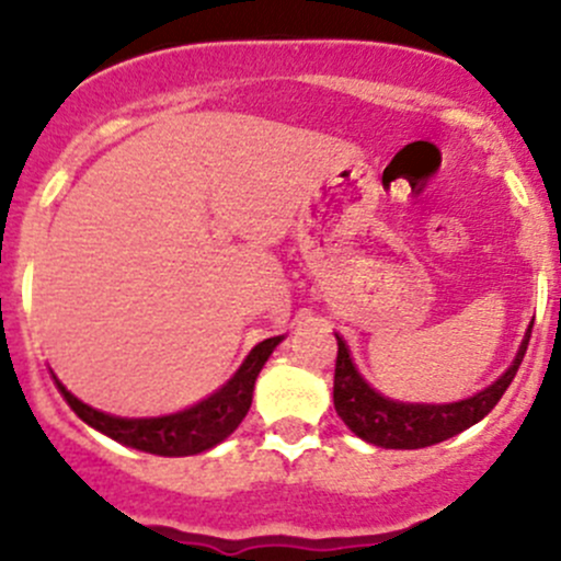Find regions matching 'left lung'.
<instances>
[{"instance_id":"1","label":"left lung","mask_w":561,"mask_h":561,"mask_svg":"<svg viewBox=\"0 0 561 561\" xmlns=\"http://www.w3.org/2000/svg\"><path fill=\"white\" fill-rule=\"evenodd\" d=\"M529 336L531 325L511 369L494 386L474 393L472 399L454 401V404H404V401H390L386 396H380L358 375L353 358H350L347 344L336 333L339 353L336 371H333V407H336L339 417L347 423L350 432H355L366 443L396 450L428 448V445L456 437V434L483 421L494 410L496 401L502 399V393H505L513 377H516L518 366H522Z\"/></svg>"}]
</instances>
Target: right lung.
Listing matches in <instances>:
<instances>
[{
    "label": "right lung",
    "instance_id": "1",
    "mask_svg": "<svg viewBox=\"0 0 561 561\" xmlns=\"http://www.w3.org/2000/svg\"><path fill=\"white\" fill-rule=\"evenodd\" d=\"M279 342L282 336L260 342L247 355L241 369L230 377L228 386H222L217 393L208 396V399L197 401L190 410L165 417L105 415V412L94 410V407L76 399L56 377L54 380L67 404L72 407V412L81 421H87L92 428L116 439V443L129 445L135 450H146V454L154 456H195L219 445L225 437H230L239 428V423L244 421V415L249 412V404H252L254 380H257L260 369H263V364L268 360V355L274 353V347Z\"/></svg>",
    "mask_w": 561,
    "mask_h": 561
}]
</instances>
